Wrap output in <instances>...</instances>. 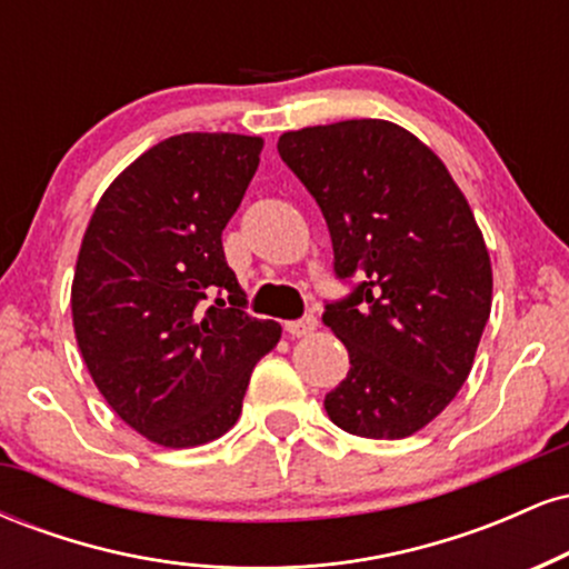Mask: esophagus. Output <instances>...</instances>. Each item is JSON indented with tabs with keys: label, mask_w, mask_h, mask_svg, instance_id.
<instances>
[{
	"label": "esophagus",
	"mask_w": 569,
	"mask_h": 569,
	"mask_svg": "<svg viewBox=\"0 0 569 569\" xmlns=\"http://www.w3.org/2000/svg\"><path fill=\"white\" fill-rule=\"evenodd\" d=\"M318 329V321H316V316H305L302 321H291V323H286V331H289L291 337H310L312 331Z\"/></svg>",
	"instance_id": "obj_1"
}]
</instances>
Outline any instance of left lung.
Segmentation results:
<instances>
[{
	"label": "left lung",
	"instance_id": "1",
	"mask_svg": "<svg viewBox=\"0 0 569 569\" xmlns=\"http://www.w3.org/2000/svg\"><path fill=\"white\" fill-rule=\"evenodd\" d=\"M278 152L321 206L339 278L323 321L350 371L323 407L363 439H407L452 403L492 310V262L439 154L388 120L289 130Z\"/></svg>",
	"mask_w": 569,
	"mask_h": 569
}]
</instances>
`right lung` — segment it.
<instances>
[{
	"label": "right lung",
	"instance_id": "1",
	"mask_svg": "<svg viewBox=\"0 0 569 569\" xmlns=\"http://www.w3.org/2000/svg\"><path fill=\"white\" fill-rule=\"evenodd\" d=\"M264 139L181 133L136 158L98 200L71 280L82 361L143 439L200 447L238 422L257 361L280 339L246 316L221 230L259 168ZM211 292L231 305L204 310Z\"/></svg>",
	"mask_w": 569,
	"mask_h": 569
}]
</instances>
